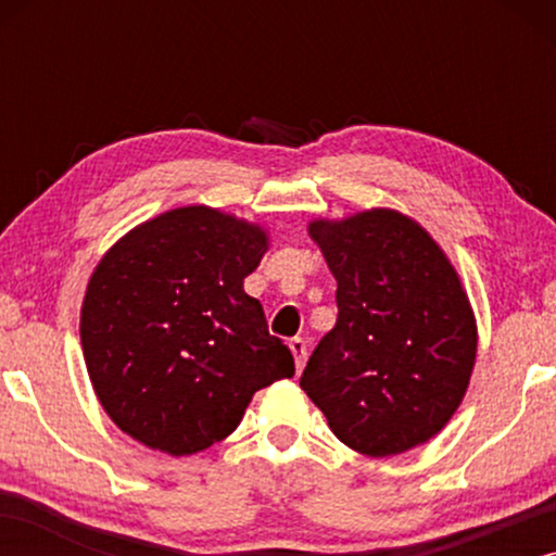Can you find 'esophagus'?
Listing matches in <instances>:
<instances>
[{
    "mask_svg": "<svg viewBox=\"0 0 556 556\" xmlns=\"http://www.w3.org/2000/svg\"><path fill=\"white\" fill-rule=\"evenodd\" d=\"M291 352H293V359H295V369H303V364H306V356H308V344L306 341H303L301 337H295V339H291Z\"/></svg>",
    "mask_w": 556,
    "mask_h": 556,
    "instance_id": "esophagus-1",
    "label": "esophagus"
}]
</instances>
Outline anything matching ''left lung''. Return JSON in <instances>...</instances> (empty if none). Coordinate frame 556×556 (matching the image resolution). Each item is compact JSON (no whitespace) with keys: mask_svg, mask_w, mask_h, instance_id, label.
<instances>
[{"mask_svg":"<svg viewBox=\"0 0 556 556\" xmlns=\"http://www.w3.org/2000/svg\"><path fill=\"white\" fill-rule=\"evenodd\" d=\"M308 235L337 278L339 316L301 390L356 453L387 458L428 443L458 409L476 364V318L458 273L394 210L314 219Z\"/></svg>","mask_w":556,"mask_h":556,"instance_id":"1","label":"left lung"}]
</instances>
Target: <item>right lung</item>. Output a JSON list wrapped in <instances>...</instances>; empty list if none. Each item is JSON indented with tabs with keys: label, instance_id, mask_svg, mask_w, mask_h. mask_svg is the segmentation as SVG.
<instances>
[{
	"label": "right lung",
	"instance_id": "add662e5",
	"mask_svg": "<svg viewBox=\"0 0 556 556\" xmlns=\"http://www.w3.org/2000/svg\"><path fill=\"white\" fill-rule=\"evenodd\" d=\"M268 232L192 204L124 235L96 265L80 308V344L96 397L151 451L192 455L238 428L263 387L293 377L242 280Z\"/></svg>",
	"mask_w": 556,
	"mask_h": 556
}]
</instances>
